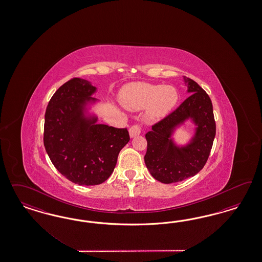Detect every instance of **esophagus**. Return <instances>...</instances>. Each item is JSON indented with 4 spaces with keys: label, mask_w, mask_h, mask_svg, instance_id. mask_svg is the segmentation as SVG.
Segmentation results:
<instances>
[{
    "label": "esophagus",
    "mask_w": 262,
    "mask_h": 262,
    "mask_svg": "<svg viewBox=\"0 0 262 262\" xmlns=\"http://www.w3.org/2000/svg\"><path fill=\"white\" fill-rule=\"evenodd\" d=\"M128 133H129V136L133 138L136 135H139L141 134V127L139 125H134V126L129 127Z\"/></svg>",
    "instance_id": "34e87169"
}]
</instances>
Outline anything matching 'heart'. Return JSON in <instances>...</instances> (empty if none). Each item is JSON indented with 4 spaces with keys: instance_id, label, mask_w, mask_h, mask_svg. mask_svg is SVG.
<instances>
[{
    "instance_id": "1",
    "label": "heart",
    "mask_w": 262,
    "mask_h": 262,
    "mask_svg": "<svg viewBox=\"0 0 262 262\" xmlns=\"http://www.w3.org/2000/svg\"><path fill=\"white\" fill-rule=\"evenodd\" d=\"M121 102L130 111L145 107L146 119L156 122L165 117L178 102V92L172 86L136 82L121 92Z\"/></svg>"
}]
</instances>
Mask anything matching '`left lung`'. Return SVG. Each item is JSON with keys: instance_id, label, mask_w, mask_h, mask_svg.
<instances>
[{"instance_id": "obj_1", "label": "left lung", "mask_w": 262, "mask_h": 262, "mask_svg": "<svg viewBox=\"0 0 262 262\" xmlns=\"http://www.w3.org/2000/svg\"><path fill=\"white\" fill-rule=\"evenodd\" d=\"M191 95L146 134L145 164L160 183L182 182L199 173L206 163L216 134L213 107L209 96L196 81L183 77ZM191 119L198 127L191 142L177 146L170 138L174 128Z\"/></svg>"}]
</instances>
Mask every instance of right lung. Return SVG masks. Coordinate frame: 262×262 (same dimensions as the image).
<instances>
[{
  "label": "right lung",
  "instance_id": "1",
  "mask_svg": "<svg viewBox=\"0 0 262 262\" xmlns=\"http://www.w3.org/2000/svg\"><path fill=\"white\" fill-rule=\"evenodd\" d=\"M96 88L74 78L56 91L48 103L44 146L54 166L72 183L97 185L112 174L120 151L129 141L127 128L96 124L86 116V105L95 103Z\"/></svg>",
  "mask_w": 262,
  "mask_h": 262
}]
</instances>
